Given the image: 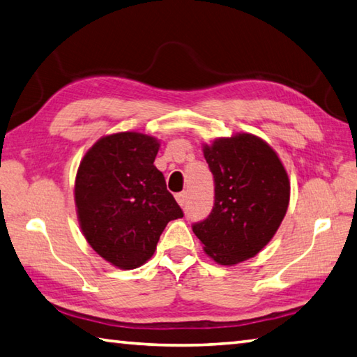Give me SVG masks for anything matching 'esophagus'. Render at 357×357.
I'll list each match as a JSON object with an SVG mask.
<instances>
[{
  "label": "esophagus",
  "instance_id": "obj_1",
  "mask_svg": "<svg viewBox=\"0 0 357 357\" xmlns=\"http://www.w3.org/2000/svg\"><path fill=\"white\" fill-rule=\"evenodd\" d=\"M174 198H176V201H178V204L183 207V206H185V201H187V193L185 192H181V193H176V195H174Z\"/></svg>",
  "mask_w": 357,
  "mask_h": 357
}]
</instances>
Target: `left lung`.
Instances as JSON below:
<instances>
[{
	"label": "left lung",
	"mask_w": 357,
	"mask_h": 357,
	"mask_svg": "<svg viewBox=\"0 0 357 357\" xmlns=\"http://www.w3.org/2000/svg\"><path fill=\"white\" fill-rule=\"evenodd\" d=\"M215 184L211 215L192 226L206 255L220 265L255 257L286 215L290 181L273 148L238 132L203 145Z\"/></svg>",
	"instance_id": "obj_1"
}]
</instances>
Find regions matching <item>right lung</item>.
I'll use <instances>...</instances> for the list:
<instances>
[{
  "label": "right lung",
  "instance_id": "right-lung-1",
  "mask_svg": "<svg viewBox=\"0 0 357 357\" xmlns=\"http://www.w3.org/2000/svg\"><path fill=\"white\" fill-rule=\"evenodd\" d=\"M159 146L142 132L105 135L77 168L75 203L82 234L105 261L123 270L144 265L167 223L184 215L154 167Z\"/></svg>",
  "mask_w": 357,
  "mask_h": 357
}]
</instances>
